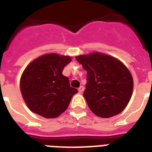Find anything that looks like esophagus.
Returning <instances> with one entry per match:
<instances>
[{
  "label": "esophagus",
  "mask_w": 152,
  "mask_h": 152,
  "mask_svg": "<svg viewBox=\"0 0 152 152\" xmlns=\"http://www.w3.org/2000/svg\"><path fill=\"white\" fill-rule=\"evenodd\" d=\"M83 91H84V87H83V86H80V88H79V89H78L79 93H80V94H82Z\"/></svg>",
  "instance_id": "34e87169"
}]
</instances>
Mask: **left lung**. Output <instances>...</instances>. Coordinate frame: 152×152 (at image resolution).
<instances>
[{
  "mask_svg": "<svg viewBox=\"0 0 152 152\" xmlns=\"http://www.w3.org/2000/svg\"><path fill=\"white\" fill-rule=\"evenodd\" d=\"M76 59L88 72L83 97L91 110L103 118L124 110L133 90L132 76L125 64L99 52L80 55Z\"/></svg>",
  "mask_w": 152,
  "mask_h": 152,
  "instance_id": "obj_1",
  "label": "left lung"
}]
</instances>
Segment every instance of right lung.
Segmentation results:
<instances>
[{
    "label": "right lung",
    "instance_id": "obj_1",
    "mask_svg": "<svg viewBox=\"0 0 152 152\" xmlns=\"http://www.w3.org/2000/svg\"><path fill=\"white\" fill-rule=\"evenodd\" d=\"M69 56L47 53L31 62L20 78V91L27 107L46 118H55L66 110L78 92L62 75L70 63Z\"/></svg>",
    "mask_w": 152,
    "mask_h": 152
}]
</instances>
